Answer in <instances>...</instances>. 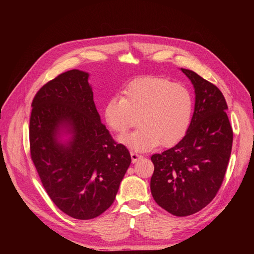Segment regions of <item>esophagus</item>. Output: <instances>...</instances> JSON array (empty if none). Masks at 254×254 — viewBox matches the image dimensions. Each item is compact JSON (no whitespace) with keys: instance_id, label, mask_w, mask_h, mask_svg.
Masks as SVG:
<instances>
[{"instance_id":"esophagus-1","label":"esophagus","mask_w":254,"mask_h":254,"mask_svg":"<svg viewBox=\"0 0 254 254\" xmlns=\"http://www.w3.org/2000/svg\"><path fill=\"white\" fill-rule=\"evenodd\" d=\"M130 155H131V159H132V162H133V163H134V162H136L137 160H141V159H143V156L139 155V153H136V152H134V151H131V152H130Z\"/></svg>"}]
</instances>
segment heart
I'll return each instance as SVG.
<instances>
[{
  "mask_svg": "<svg viewBox=\"0 0 254 254\" xmlns=\"http://www.w3.org/2000/svg\"><path fill=\"white\" fill-rule=\"evenodd\" d=\"M193 97L183 84L161 77H143L130 82L104 107L107 126L119 135L133 127L140 128L120 140L134 151H147L161 143L178 142L189 128Z\"/></svg>",
  "mask_w": 254,
  "mask_h": 254,
  "instance_id": "1",
  "label": "heart"
}]
</instances>
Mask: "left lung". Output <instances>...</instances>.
Segmentation results:
<instances>
[{
    "mask_svg": "<svg viewBox=\"0 0 254 254\" xmlns=\"http://www.w3.org/2000/svg\"><path fill=\"white\" fill-rule=\"evenodd\" d=\"M195 89V110L188 131L174 147L151 156L150 190L175 216L202 210L216 196L231 155L233 131L221 91L197 73L181 68Z\"/></svg>",
    "mask_w": 254,
    "mask_h": 254,
    "instance_id": "left-lung-1",
    "label": "left lung"
}]
</instances>
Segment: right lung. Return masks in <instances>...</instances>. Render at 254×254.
<instances>
[{
	"instance_id": "obj_1",
	"label": "right lung",
	"mask_w": 254,
	"mask_h": 254,
	"mask_svg": "<svg viewBox=\"0 0 254 254\" xmlns=\"http://www.w3.org/2000/svg\"><path fill=\"white\" fill-rule=\"evenodd\" d=\"M88 78L71 70L45 83L29 120L30 157L44 190L59 210L81 220L109 209L131 163L101 122ZM63 132L71 134L65 143Z\"/></svg>"
}]
</instances>
